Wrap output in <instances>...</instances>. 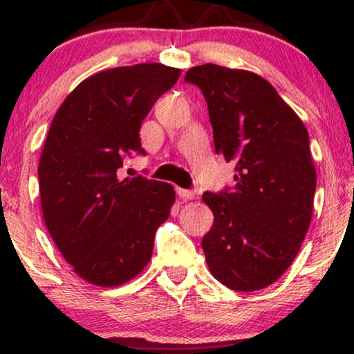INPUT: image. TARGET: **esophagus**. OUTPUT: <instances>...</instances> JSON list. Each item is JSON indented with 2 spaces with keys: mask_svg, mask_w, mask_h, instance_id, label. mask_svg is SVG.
I'll return each mask as SVG.
<instances>
[{
  "mask_svg": "<svg viewBox=\"0 0 354 354\" xmlns=\"http://www.w3.org/2000/svg\"><path fill=\"white\" fill-rule=\"evenodd\" d=\"M178 194H180V198H183V200H193L194 198V191H191V189L180 188L178 189Z\"/></svg>",
  "mask_w": 354,
  "mask_h": 354,
  "instance_id": "34e87169",
  "label": "esophagus"
}]
</instances>
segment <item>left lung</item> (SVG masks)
I'll list each match as a JSON object with an SVG mask.
<instances>
[{"label": "left lung", "mask_w": 354, "mask_h": 354, "mask_svg": "<svg viewBox=\"0 0 354 354\" xmlns=\"http://www.w3.org/2000/svg\"><path fill=\"white\" fill-rule=\"evenodd\" d=\"M208 104L214 149L236 163L233 188L203 193L214 214L203 236L209 271L234 291L274 283L298 254L313 214L316 171L303 121L251 71L188 70Z\"/></svg>", "instance_id": "1"}]
</instances>
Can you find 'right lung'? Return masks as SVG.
<instances>
[{
  "instance_id": "1",
  "label": "right lung",
  "mask_w": 354,
  "mask_h": 354,
  "mask_svg": "<svg viewBox=\"0 0 354 354\" xmlns=\"http://www.w3.org/2000/svg\"><path fill=\"white\" fill-rule=\"evenodd\" d=\"M180 75L160 63L96 73L53 118L38 168L43 218L59 253L88 283L120 286L151 259L173 186L145 176L120 181L116 173L126 156L146 154L141 123Z\"/></svg>"
}]
</instances>
